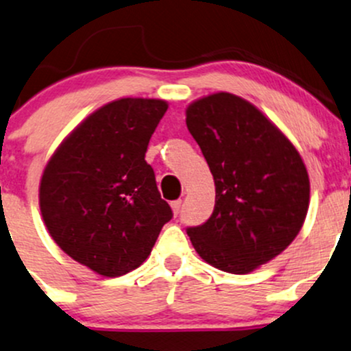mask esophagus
I'll list each match as a JSON object with an SVG mask.
<instances>
[{
  "label": "esophagus",
  "mask_w": 351,
  "mask_h": 351,
  "mask_svg": "<svg viewBox=\"0 0 351 351\" xmlns=\"http://www.w3.org/2000/svg\"><path fill=\"white\" fill-rule=\"evenodd\" d=\"M180 208H182V200L171 202V210H173V213H175V215H178Z\"/></svg>",
  "instance_id": "obj_1"
}]
</instances>
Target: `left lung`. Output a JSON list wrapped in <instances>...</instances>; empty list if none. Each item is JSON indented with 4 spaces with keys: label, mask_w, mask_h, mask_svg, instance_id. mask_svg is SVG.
<instances>
[{
    "label": "left lung",
    "mask_w": 351,
    "mask_h": 351,
    "mask_svg": "<svg viewBox=\"0 0 351 351\" xmlns=\"http://www.w3.org/2000/svg\"><path fill=\"white\" fill-rule=\"evenodd\" d=\"M186 126L215 182V206L186 232L198 256L230 274H249L300 234L309 176L293 143L254 104L228 92L191 102Z\"/></svg>",
    "instance_id": "left-lung-1"
}]
</instances>
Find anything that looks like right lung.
Instances as JSON below:
<instances>
[{
  "mask_svg": "<svg viewBox=\"0 0 351 351\" xmlns=\"http://www.w3.org/2000/svg\"><path fill=\"white\" fill-rule=\"evenodd\" d=\"M168 109L161 99L102 106L62 141L40 180V210L55 243L106 278L139 267L173 217L145 154Z\"/></svg>",
  "mask_w": 351,
  "mask_h": 351,
  "instance_id": "obj_1",
  "label": "right lung"
}]
</instances>
